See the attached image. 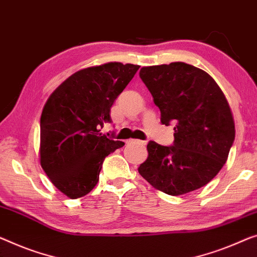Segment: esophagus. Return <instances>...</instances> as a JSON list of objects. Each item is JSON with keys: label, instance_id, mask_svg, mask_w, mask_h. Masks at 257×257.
I'll return each instance as SVG.
<instances>
[{"label": "esophagus", "instance_id": "obj_1", "mask_svg": "<svg viewBox=\"0 0 257 257\" xmlns=\"http://www.w3.org/2000/svg\"><path fill=\"white\" fill-rule=\"evenodd\" d=\"M127 144H140V145H145L144 141H140V140H128Z\"/></svg>", "mask_w": 257, "mask_h": 257}]
</instances>
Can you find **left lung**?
Wrapping results in <instances>:
<instances>
[{
	"label": "left lung",
	"instance_id": "left-lung-1",
	"mask_svg": "<svg viewBox=\"0 0 257 257\" xmlns=\"http://www.w3.org/2000/svg\"><path fill=\"white\" fill-rule=\"evenodd\" d=\"M140 77L160 109L162 123L175 124L173 145L149 142L140 174L172 196L205 186L226 163L235 137L223 91L209 74L183 62L143 67Z\"/></svg>",
	"mask_w": 257,
	"mask_h": 257
}]
</instances>
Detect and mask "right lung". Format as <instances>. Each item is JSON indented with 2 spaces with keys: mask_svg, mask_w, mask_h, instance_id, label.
Segmentation results:
<instances>
[{
  "mask_svg": "<svg viewBox=\"0 0 257 257\" xmlns=\"http://www.w3.org/2000/svg\"><path fill=\"white\" fill-rule=\"evenodd\" d=\"M140 66L109 62L83 69L53 92L40 118V164L53 185L70 198L85 196L102 163L124 145L102 135L110 107Z\"/></svg>",
  "mask_w": 257,
  "mask_h": 257,
  "instance_id": "right-lung-1",
  "label": "right lung"
}]
</instances>
